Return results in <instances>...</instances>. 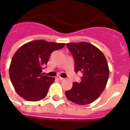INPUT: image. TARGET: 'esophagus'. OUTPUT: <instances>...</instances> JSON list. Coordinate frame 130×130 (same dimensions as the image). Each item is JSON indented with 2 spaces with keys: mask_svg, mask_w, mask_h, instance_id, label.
<instances>
[{
  "mask_svg": "<svg viewBox=\"0 0 130 130\" xmlns=\"http://www.w3.org/2000/svg\"><path fill=\"white\" fill-rule=\"evenodd\" d=\"M56 79H58V80H60V81H62V80H63V79H64V78L61 77H60L59 75H57V76L56 77Z\"/></svg>",
  "mask_w": 130,
  "mask_h": 130,
  "instance_id": "34e87169",
  "label": "esophagus"
}]
</instances>
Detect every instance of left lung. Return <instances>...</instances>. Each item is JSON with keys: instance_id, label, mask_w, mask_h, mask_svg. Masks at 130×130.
<instances>
[{"instance_id": "1", "label": "left lung", "mask_w": 130, "mask_h": 130, "mask_svg": "<svg viewBox=\"0 0 130 130\" xmlns=\"http://www.w3.org/2000/svg\"><path fill=\"white\" fill-rule=\"evenodd\" d=\"M75 62V73L81 72L80 83L75 82L65 92L68 100L79 105H87L96 100L104 91L109 70L103 53L87 42L66 44Z\"/></svg>"}]
</instances>
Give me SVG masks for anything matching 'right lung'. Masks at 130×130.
<instances>
[{
	"instance_id": "1",
	"label": "right lung",
	"mask_w": 130,
	"mask_h": 130,
	"mask_svg": "<svg viewBox=\"0 0 130 130\" xmlns=\"http://www.w3.org/2000/svg\"><path fill=\"white\" fill-rule=\"evenodd\" d=\"M64 45L35 40L25 43L16 51L10 64V77L19 96L30 102L41 100L47 96L55 78L43 75L42 70L51 53Z\"/></svg>"
}]
</instances>
